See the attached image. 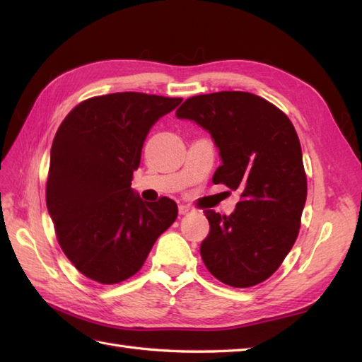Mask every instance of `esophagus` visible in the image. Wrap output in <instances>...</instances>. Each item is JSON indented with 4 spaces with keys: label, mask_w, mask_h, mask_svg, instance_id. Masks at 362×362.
<instances>
[{
    "label": "esophagus",
    "mask_w": 362,
    "mask_h": 362,
    "mask_svg": "<svg viewBox=\"0 0 362 362\" xmlns=\"http://www.w3.org/2000/svg\"><path fill=\"white\" fill-rule=\"evenodd\" d=\"M189 211H191L189 206H187V205H179V213L182 214V216H185V214H188Z\"/></svg>",
    "instance_id": "1"
}]
</instances>
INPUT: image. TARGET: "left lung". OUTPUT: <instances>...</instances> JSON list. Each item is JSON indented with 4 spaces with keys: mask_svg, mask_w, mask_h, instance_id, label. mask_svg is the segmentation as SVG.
Returning <instances> with one entry per match:
<instances>
[{
    "mask_svg": "<svg viewBox=\"0 0 362 362\" xmlns=\"http://www.w3.org/2000/svg\"><path fill=\"white\" fill-rule=\"evenodd\" d=\"M175 117L209 130L222 160L213 183L241 193L230 216L205 211L204 264L228 286H255L280 267L298 235L306 174L296 129L280 109L247 91L193 96Z\"/></svg>",
    "mask_w": 362,
    "mask_h": 362,
    "instance_id": "obj_1",
    "label": "left lung"
}]
</instances>
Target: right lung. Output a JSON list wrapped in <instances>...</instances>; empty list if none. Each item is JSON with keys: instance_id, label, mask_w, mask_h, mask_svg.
<instances>
[{"instance_id": "obj_1", "label": "right lung", "mask_w": 362, "mask_h": 362, "mask_svg": "<svg viewBox=\"0 0 362 362\" xmlns=\"http://www.w3.org/2000/svg\"><path fill=\"white\" fill-rule=\"evenodd\" d=\"M180 103L136 91L95 96L60 124L46 206L60 247L87 279L115 284L135 275L175 221L173 199L143 202L130 182L151 127Z\"/></svg>"}]
</instances>
